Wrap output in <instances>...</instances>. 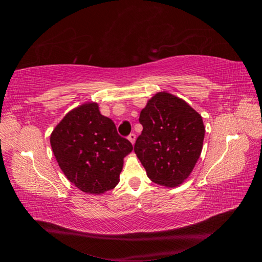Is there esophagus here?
<instances>
[{
  "instance_id": "34e87169",
  "label": "esophagus",
  "mask_w": 262,
  "mask_h": 262,
  "mask_svg": "<svg viewBox=\"0 0 262 262\" xmlns=\"http://www.w3.org/2000/svg\"><path fill=\"white\" fill-rule=\"evenodd\" d=\"M128 139L130 140V142H131L132 144H134V142H136V139H137V136H136V134H134V133H130Z\"/></svg>"
}]
</instances>
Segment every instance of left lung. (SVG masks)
Instances as JSON below:
<instances>
[{
    "mask_svg": "<svg viewBox=\"0 0 262 262\" xmlns=\"http://www.w3.org/2000/svg\"><path fill=\"white\" fill-rule=\"evenodd\" d=\"M143 131L134 152L153 182L177 187L199 160L204 139L201 116L186 101L168 93H158L142 109Z\"/></svg>",
    "mask_w": 262,
    "mask_h": 262,
    "instance_id": "8db88e82",
    "label": "left lung"
}]
</instances>
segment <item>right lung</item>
I'll list each match as a JSON object with an SVG mask.
<instances>
[{
    "label": "right lung",
    "mask_w": 262,
    "mask_h": 262,
    "mask_svg": "<svg viewBox=\"0 0 262 262\" xmlns=\"http://www.w3.org/2000/svg\"><path fill=\"white\" fill-rule=\"evenodd\" d=\"M53 154L67 178L89 193H104L119 182L123 157L133 149L112 119L90 102L70 112L50 137Z\"/></svg>",
    "instance_id": "1"
}]
</instances>
